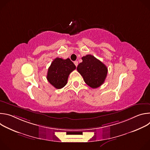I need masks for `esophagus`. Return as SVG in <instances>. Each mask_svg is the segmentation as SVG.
Returning a JSON list of instances; mask_svg holds the SVG:
<instances>
[{
	"label": "esophagus",
	"mask_w": 150,
	"mask_h": 150,
	"mask_svg": "<svg viewBox=\"0 0 150 150\" xmlns=\"http://www.w3.org/2000/svg\"><path fill=\"white\" fill-rule=\"evenodd\" d=\"M74 63V64L75 65V66L77 67V66H78V61H75Z\"/></svg>",
	"instance_id": "34e87169"
}]
</instances>
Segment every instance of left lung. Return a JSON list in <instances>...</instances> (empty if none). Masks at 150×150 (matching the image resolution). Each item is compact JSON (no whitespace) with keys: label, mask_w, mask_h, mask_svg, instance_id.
<instances>
[{"label":"left lung","mask_w":150,"mask_h":150,"mask_svg":"<svg viewBox=\"0 0 150 150\" xmlns=\"http://www.w3.org/2000/svg\"><path fill=\"white\" fill-rule=\"evenodd\" d=\"M82 62L77 67L78 72L88 86L96 88L104 83L108 74V68L94 56L87 54L82 57Z\"/></svg>","instance_id":"1"}]
</instances>
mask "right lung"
Returning a JSON list of instances; mask_svg holds the SVG:
<instances>
[{
	"label": "right lung",
	"mask_w": 150,
	"mask_h": 150,
	"mask_svg": "<svg viewBox=\"0 0 150 150\" xmlns=\"http://www.w3.org/2000/svg\"><path fill=\"white\" fill-rule=\"evenodd\" d=\"M75 69L74 63L69 58L56 57L48 69L47 81L54 88L60 89L67 85L69 74Z\"/></svg>",
	"instance_id": "obj_1"
}]
</instances>
